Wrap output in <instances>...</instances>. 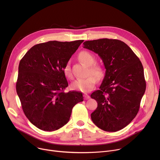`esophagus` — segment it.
Returning a JSON list of instances; mask_svg holds the SVG:
<instances>
[{"label": "esophagus", "mask_w": 160, "mask_h": 160, "mask_svg": "<svg viewBox=\"0 0 160 160\" xmlns=\"http://www.w3.org/2000/svg\"><path fill=\"white\" fill-rule=\"evenodd\" d=\"M83 97H84V98L86 100H88V99L90 98V97L88 94H84V95H83Z\"/></svg>", "instance_id": "obj_1"}]
</instances>
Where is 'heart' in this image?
Masks as SVG:
<instances>
[{"label": "heart", "instance_id": "obj_1", "mask_svg": "<svg viewBox=\"0 0 160 160\" xmlns=\"http://www.w3.org/2000/svg\"><path fill=\"white\" fill-rule=\"evenodd\" d=\"M78 59L83 63H84L87 66H89V74H90L91 72V73L94 75L91 74L86 78L75 80L71 83V88L73 90L88 92L91 91L95 87L97 82V78L98 80H101L103 78L104 71L102 67L100 65H93L95 62V57L93 54L88 51H82L80 52L78 54ZM63 71L67 78L70 79L72 78L71 65L69 62L65 65Z\"/></svg>", "mask_w": 160, "mask_h": 160}]
</instances>
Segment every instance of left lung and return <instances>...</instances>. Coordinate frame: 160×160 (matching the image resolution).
I'll return each mask as SVG.
<instances>
[{"label": "left lung", "mask_w": 160, "mask_h": 160, "mask_svg": "<svg viewBox=\"0 0 160 160\" xmlns=\"http://www.w3.org/2000/svg\"><path fill=\"white\" fill-rule=\"evenodd\" d=\"M83 45L100 56L106 69L99 90L91 95L98 104L91 120L104 131H119L139 112L146 89L143 67L132 50L120 40L99 39Z\"/></svg>", "instance_id": "obj_1"}]
</instances>
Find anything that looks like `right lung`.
<instances>
[{
	"mask_svg": "<svg viewBox=\"0 0 160 160\" xmlns=\"http://www.w3.org/2000/svg\"><path fill=\"white\" fill-rule=\"evenodd\" d=\"M83 41L39 43L20 61L17 93L24 113L40 130L51 132L63 127L74 105L83 100L80 92L64 91L68 82L63 71Z\"/></svg>",
	"mask_w": 160,
	"mask_h": 160,
	"instance_id": "right-lung-1",
	"label": "right lung"
}]
</instances>
